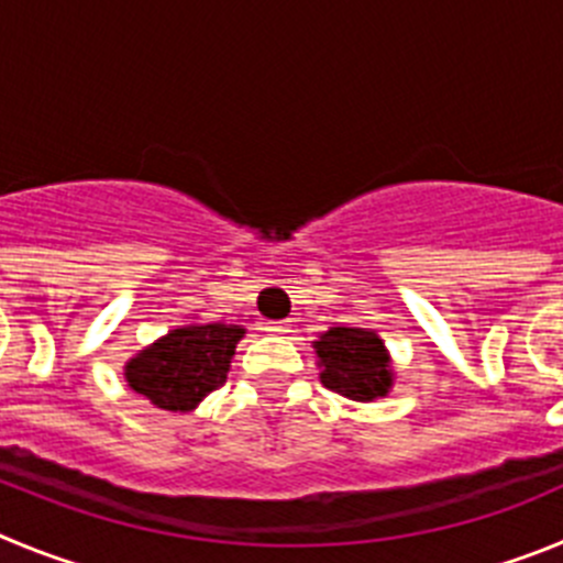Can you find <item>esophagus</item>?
I'll list each match as a JSON object with an SVG mask.
<instances>
[{
	"mask_svg": "<svg viewBox=\"0 0 563 563\" xmlns=\"http://www.w3.org/2000/svg\"><path fill=\"white\" fill-rule=\"evenodd\" d=\"M266 331L269 333H288L286 322H266Z\"/></svg>",
	"mask_w": 563,
	"mask_h": 563,
	"instance_id": "1",
	"label": "esophagus"
}]
</instances>
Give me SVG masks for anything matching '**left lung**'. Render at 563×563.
Masks as SVG:
<instances>
[{
    "label": "left lung",
    "mask_w": 563,
    "mask_h": 563,
    "mask_svg": "<svg viewBox=\"0 0 563 563\" xmlns=\"http://www.w3.org/2000/svg\"><path fill=\"white\" fill-rule=\"evenodd\" d=\"M319 356V378L328 389L353 401H373L389 389L387 353L382 339L362 328H331L313 342Z\"/></svg>",
    "instance_id": "8db88e82"
}]
</instances>
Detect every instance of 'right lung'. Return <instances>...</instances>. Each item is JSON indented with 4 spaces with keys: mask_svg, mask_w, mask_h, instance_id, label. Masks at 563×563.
<instances>
[{
    "mask_svg": "<svg viewBox=\"0 0 563 563\" xmlns=\"http://www.w3.org/2000/svg\"><path fill=\"white\" fill-rule=\"evenodd\" d=\"M241 336L244 328L221 322L176 328L125 364L129 387L154 407L187 412L212 389L224 387Z\"/></svg>",
    "mask_w": 563,
    "mask_h": 563,
    "instance_id": "right-lung-1",
    "label": "right lung"
}]
</instances>
